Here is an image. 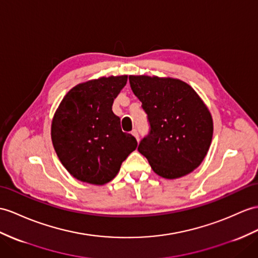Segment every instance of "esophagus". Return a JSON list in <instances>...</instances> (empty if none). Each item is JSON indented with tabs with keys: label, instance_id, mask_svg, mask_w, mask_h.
<instances>
[{
	"label": "esophagus",
	"instance_id": "obj_1",
	"mask_svg": "<svg viewBox=\"0 0 258 258\" xmlns=\"http://www.w3.org/2000/svg\"><path fill=\"white\" fill-rule=\"evenodd\" d=\"M131 135H133L136 138L137 141H139V134H138V131L136 129L133 130V133H131Z\"/></svg>",
	"mask_w": 258,
	"mask_h": 258
}]
</instances>
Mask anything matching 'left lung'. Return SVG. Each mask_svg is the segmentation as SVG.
Listing matches in <instances>:
<instances>
[{
  "label": "left lung",
  "instance_id": "left-lung-1",
  "mask_svg": "<svg viewBox=\"0 0 258 258\" xmlns=\"http://www.w3.org/2000/svg\"><path fill=\"white\" fill-rule=\"evenodd\" d=\"M129 82L151 127L138 151L161 177L191 173L208 153L213 135L212 116L204 100L178 79L129 75Z\"/></svg>",
  "mask_w": 258,
  "mask_h": 258
}]
</instances>
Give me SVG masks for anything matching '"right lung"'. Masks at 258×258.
I'll return each mask as SVG.
<instances>
[{
    "instance_id": "obj_1",
    "label": "right lung",
    "mask_w": 258,
    "mask_h": 258,
    "mask_svg": "<svg viewBox=\"0 0 258 258\" xmlns=\"http://www.w3.org/2000/svg\"><path fill=\"white\" fill-rule=\"evenodd\" d=\"M127 80L128 75H111L75 85L54 112L55 153L67 171L83 183H108L137 149L136 138L122 133L120 119L111 109Z\"/></svg>"
}]
</instances>
